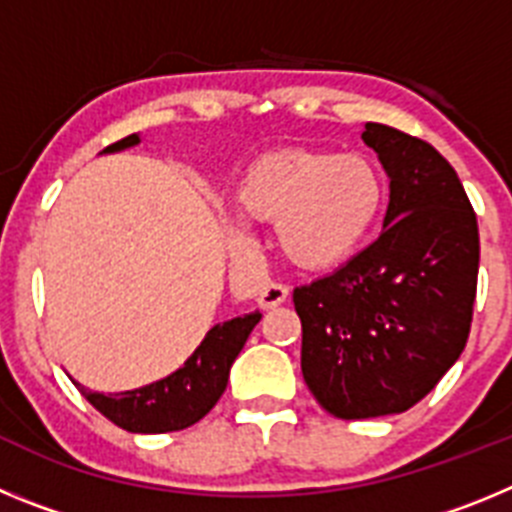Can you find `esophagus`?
I'll return each instance as SVG.
<instances>
[{
  "instance_id": "1",
  "label": "esophagus",
  "mask_w": 512,
  "mask_h": 512,
  "mask_svg": "<svg viewBox=\"0 0 512 512\" xmlns=\"http://www.w3.org/2000/svg\"><path fill=\"white\" fill-rule=\"evenodd\" d=\"M289 297V289L284 287V284H264L259 292V305L264 307V310H274V307H279L282 302H287Z\"/></svg>"
}]
</instances>
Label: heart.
Returning <instances> with one entry per match:
<instances>
[{
	"instance_id": "obj_1",
	"label": "heart",
	"mask_w": 512,
	"mask_h": 512,
	"mask_svg": "<svg viewBox=\"0 0 512 512\" xmlns=\"http://www.w3.org/2000/svg\"><path fill=\"white\" fill-rule=\"evenodd\" d=\"M384 176L361 153L282 148L253 158L233 189L246 225H274L279 253L302 271H330L366 246L384 210ZM241 243V235H233Z\"/></svg>"
}]
</instances>
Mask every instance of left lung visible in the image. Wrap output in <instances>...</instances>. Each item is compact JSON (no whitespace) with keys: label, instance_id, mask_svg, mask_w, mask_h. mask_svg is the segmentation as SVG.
Here are the masks:
<instances>
[{"label":"left lung","instance_id":"8db88e82","mask_svg":"<svg viewBox=\"0 0 512 512\" xmlns=\"http://www.w3.org/2000/svg\"><path fill=\"white\" fill-rule=\"evenodd\" d=\"M390 179L382 233L328 277L295 289L302 377L343 420L405 413L461 356L477 295V217L431 143L366 122Z\"/></svg>","mask_w":512,"mask_h":512}]
</instances>
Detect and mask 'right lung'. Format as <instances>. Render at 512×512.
<instances>
[{
    "label": "right lung",
    "instance_id": "right-lung-1",
    "mask_svg": "<svg viewBox=\"0 0 512 512\" xmlns=\"http://www.w3.org/2000/svg\"><path fill=\"white\" fill-rule=\"evenodd\" d=\"M140 133L117 140L102 153H120L140 143ZM261 320V312L253 310L241 318L217 323L207 330L194 354L184 361L176 372L158 382L146 384L140 390L120 392V395H102L87 390L84 384L74 382L81 395L92 402L94 408L110 418L112 423L130 433H171L189 428L205 418L215 402L223 397L228 387L230 366L246 346L251 330Z\"/></svg>",
    "mask_w": 512,
    "mask_h": 512
}]
</instances>
